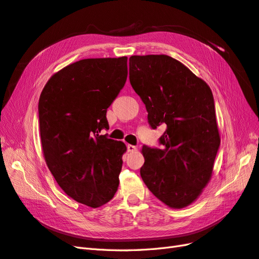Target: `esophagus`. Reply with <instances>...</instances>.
Wrapping results in <instances>:
<instances>
[{
  "mask_svg": "<svg viewBox=\"0 0 259 259\" xmlns=\"http://www.w3.org/2000/svg\"><path fill=\"white\" fill-rule=\"evenodd\" d=\"M137 150L136 146H133V145H127V151L128 152H135Z\"/></svg>",
  "mask_w": 259,
  "mask_h": 259,
  "instance_id": "obj_1",
  "label": "esophagus"
}]
</instances>
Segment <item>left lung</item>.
Listing matches in <instances>:
<instances>
[{
    "mask_svg": "<svg viewBox=\"0 0 259 259\" xmlns=\"http://www.w3.org/2000/svg\"><path fill=\"white\" fill-rule=\"evenodd\" d=\"M130 82L149 125L166 126L161 149L143 147L140 176L164 204L190 205L208 184L221 145L209 86L167 55L130 57Z\"/></svg>",
    "mask_w": 259,
    "mask_h": 259,
    "instance_id": "obj_1",
    "label": "left lung"
}]
</instances>
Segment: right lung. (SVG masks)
<instances>
[{
    "label": "right lung",
    "instance_id": "obj_1",
    "mask_svg": "<svg viewBox=\"0 0 259 259\" xmlns=\"http://www.w3.org/2000/svg\"><path fill=\"white\" fill-rule=\"evenodd\" d=\"M126 79L127 57L82 59L52 75L38 100L45 162L70 198L93 208L119 187L126 146L99 133Z\"/></svg>",
    "mask_w": 259,
    "mask_h": 259
}]
</instances>
